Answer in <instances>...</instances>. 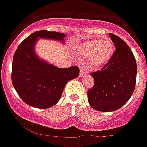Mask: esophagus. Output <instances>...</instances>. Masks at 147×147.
Returning <instances> with one entry per match:
<instances>
[{"mask_svg":"<svg viewBox=\"0 0 147 147\" xmlns=\"http://www.w3.org/2000/svg\"><path fill=\"white\" fill-rule=\"evenodd\" d=\"M87 74H88V71H87L86 69H85V67H80V76H84V75Z\"/></svg>","mask_w":147,"mask_h":147,"instance_id":"34e87169","label":"esophagus"}]
</instances>
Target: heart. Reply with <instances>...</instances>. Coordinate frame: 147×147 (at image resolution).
<instances>
[{
	"label": "heart",
	"instance_id": "heart-1",
	"mask_svg": "<svg viewBox=\"0 0 147 147\" xmlns=\"http://www.w3.org/2000/svg\"><path fill=\"white\" fill-rule=\"evenodd\" d=\"M114 45L109 38L90 40L82 42L78 46L76 51L85 60L95 67L106 65L113 55Z\"/></svg>",
	"mask_w": 147,
	"mask_h": 147
}]
</instances>
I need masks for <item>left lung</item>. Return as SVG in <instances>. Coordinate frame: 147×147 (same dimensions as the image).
I'll use <instances>...</instances> for the list:
<instances>
[{
    "label": "left lung",
    "mask_w": 147,
    "mask_h": 147,
    "mask_svg": "<svg viewBox=\"0 0 147 147\" xmlns=\"http://www.w3.org/2000/svg\"><path fill=\"white\" fill-rule=\"evenodd\" d=\"M115 50L112 58L102 68L90 74L94 79L88 90V99L94 110L111 112L121 108L134 92L137 65L130 48L124 40L110 33Z\"/></svg>",
    "instance_id": "1"
}]
</instances>
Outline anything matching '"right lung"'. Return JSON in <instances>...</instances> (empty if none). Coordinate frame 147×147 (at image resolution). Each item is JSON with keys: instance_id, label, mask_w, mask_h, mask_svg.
Instances as JSON below:
<instances>
[{"instance_id": "add662e5", "label": "right lung", "mask_w": 147, "mask_h": 147, "mask_svg": "<svg viewBox=\"0 0 147 147\" xmlns=\"http://www.w3.org/2000/svg\"><path fill=\"white\" fill-rule=\"evenodd\" d=\"M38 37L63 41L65 34L41 30L22 41L13 57L11 82L26 104L47 109L59 102L65 85L79 76L80 68H59L40 59L34 49Z\"/></svg>"}]
</instances>
